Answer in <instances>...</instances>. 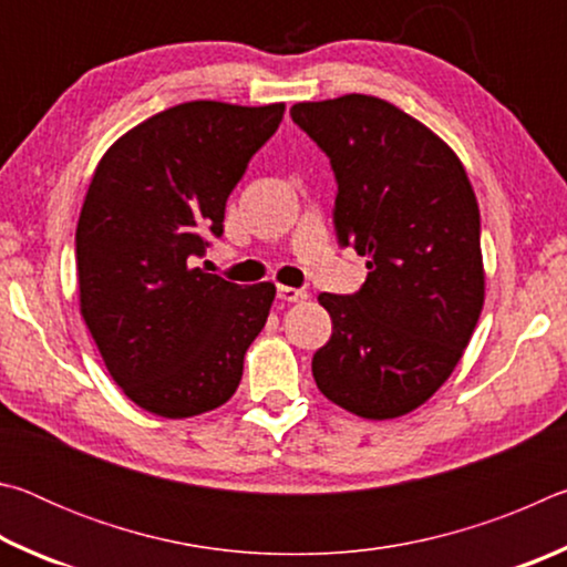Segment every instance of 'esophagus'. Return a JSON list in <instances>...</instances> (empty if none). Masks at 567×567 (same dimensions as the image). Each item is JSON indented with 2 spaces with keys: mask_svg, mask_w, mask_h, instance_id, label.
Here are the masks:
<instances>
[{
  "mask_svg": "<svg viewBox=\"0 0 567 567\" xmlns=\"http://www.w3.org/2000/svg\"><path fill=\"white\" fill-rule=\"evenodd\" d=\"M277 297H280V300H285V302H302V300H307V292L297 290V287L280 285V287H277Z\"/></svg>",
  "mask_w": 567,
  "mask_h": 567,
  "instance_id": "obj_1",
  "label": "esophagus"
}]
</instances>
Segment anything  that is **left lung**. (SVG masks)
Masks as SVG:
<instances>
[{
  "label": "left lung",
  "instance_id": "left-lung-1",
  "mask_svg": "<svg viewBox=\"0 0 567 567\" xmlns=\"http://www.w3.org/2000/svg\"><path fill=\"white\" fill-rule=\"evenodd\" d=\"M290 114L330 157L340 245L368 257L360 292L318 297L332 338L315 352V382L352 415L402 417L453 375L483 312L473 185L433 130L380 97L297 102Z\"/></svg>",
  "mask_w": 567,
  "mask_h": 567
}]
</instances>
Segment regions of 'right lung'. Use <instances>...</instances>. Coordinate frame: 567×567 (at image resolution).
Returning <instances> with one entry per match:
<instances>
[{"mask_svg": "<svg viewBox=\"0 0 567 567\" xmlns=\"http://www.w3.org/2000/svg\"><path fill=\"white\" fill-rule=\"evenodd\" d=\"M285 104H177L104 152L76 223L80 312L134 405L182 420L235 395L275 285L192 267L223 235L229 192L280 127Z\"/></svg>", "mask_w": 567, "mask_h": 567, "instance_id": "add662e5", "label": "right lung"}]
</instances>
